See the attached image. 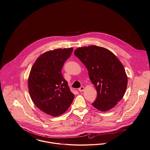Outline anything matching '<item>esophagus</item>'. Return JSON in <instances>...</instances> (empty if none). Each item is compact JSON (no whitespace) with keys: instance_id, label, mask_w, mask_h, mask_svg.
I'll use <instances>...</instances> for the list:
<instances>
[{"instance_id":"34e87169","label":"esophagus","mask_w":150,"mask_h":150,"mask_svg":"<svg viewBox=\"0 0 150 150\" xmlns=\"http://www.w3.org/2000/svg\"><path fill=\"white\" fill-rule=\"evenodd\" d=\"M79 91L80 92H83L84 90V86H81L80 88H79L78 89Z\"/></svg>"}]
</instances>
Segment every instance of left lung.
Returning a JSON list of instances; mask_svg holds the SVG:
<instances>
[{"label":"left lung","mask_w":150,"mask_h":150,"mask_svg":"<svg viewBox=\"0 0 150 150\" xmlns=\"http://www.w3.org/2000/svg\"><path fill=\"white\" fill-rule=\"evenodd\" d=\"M74 54L85 65L97 91L93 106L102 112L115 107L124 97L128 84L119 59L110 50L96 45L78 48Z\"/></svg>","instance_id":"left-lung-1"}]
</instances>
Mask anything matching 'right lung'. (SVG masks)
<instances>
[{
	"label": "right lung",
	"mask_w": 150,
	"mask_h": 150,
	"mask_svg": "<svg viewBox=\"0 0 150 150\" xmlns=\"http://www.w3.org/2000/svg\"><path fill=\"white\" fill-rule=\"evenodd\" d=\"M72 50V48H59L45 52L37 58L29 74L28 87L33 103L52 116L65 112L74 98L61 73Z\"/></svg>",
	"instance_id": "1"
}]
</instances>
